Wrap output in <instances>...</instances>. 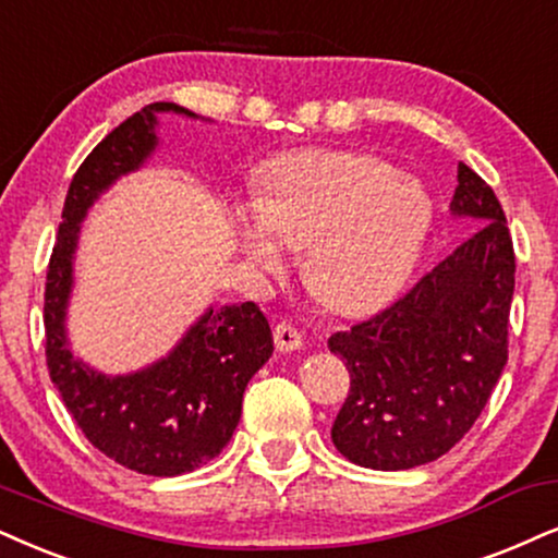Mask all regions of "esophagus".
Wrapping results in <instances>:
<instances>
[{
	"mask_svg": "<svg viewBox=\"0 0 558 558\" xmlns=\"http://www.w3.org/2000/svg\"><path fill=\"white\" fill-rule=\"evenodd\" d=\"M272 337H275V348H278L280 352H295V350L303 348L301 331L295 329V327H291V324H288V322L275 324Z\"/></svg>",
	"mask_w": 558,
	"mask_h": 558,
	"instance_id": "obj_1",
	"label": "esophagus"
}]
</instances>
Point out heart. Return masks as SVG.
Returning a JSON list of instances; mask_svg holds the SVG:
<instances>
[{"instance_id":"1","label":"heart","mask_w":558,"mask_h":558,"mask_svg":"<svg viewBox=\"0 0 558 558\" xmlns=\"http://www.w3.org/2000/svg\"><path fill=\"white\" fill-rule=\"evenodd\" d=\"M433 201L420 180L357 151L303 149L270 161L257 201L236 208L244 257L280 270L288 246H306L303 278L340 314L391 299L417 263Z\"/></svg>"}]
</instances>
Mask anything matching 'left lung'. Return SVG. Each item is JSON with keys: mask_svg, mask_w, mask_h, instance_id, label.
Returning a JSON list of instances; mask_svg holds the SVG:
<instances>
[{"mask_svg": "<svg viewBox=\"0 0 558 558\" xmlns=\"http://www.w3.org/2000/svg\"><path fill=\"white\" fill-rule=\"evenodd\" d=\"M450 214L474 234L397 303L327 342L350 371L331 442L357 466L401 471L448 453L507 365L512 239L495 190L463 161Z\"/></svg>", "mask_w": 558, "mask_h": 558, "instance_id": "left-lung-1", "label": "left lung"}]
</instances>
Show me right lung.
<instances>
[{
  "label": "right lung",
  "instance_id": "1",
  "mask_svg": "<svg viewBox=\"0 0 558 558\" xmlns=\"http://www.w3.org/2000/svg\"><path fill=\"white\" fill-rule=\"evenodd\" d=\"M159 112L197 118L174 102L146 105L92 149L69 185L46 275V363L100 453L138 474L180 476L221 453L242 417L246 384L270 361L272 331L257 303L208 306L165 357L121 376L76 357L66 335L82 221L105 190L157 151Z\"/></svg>",
  "mask_w": 558,
  "mask_h": 558
}]
</instances>
